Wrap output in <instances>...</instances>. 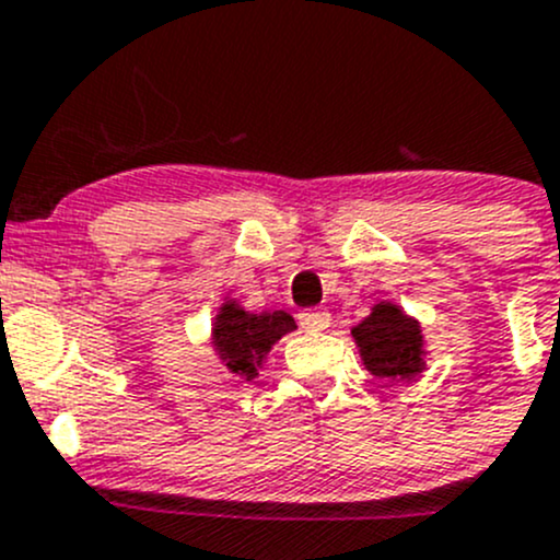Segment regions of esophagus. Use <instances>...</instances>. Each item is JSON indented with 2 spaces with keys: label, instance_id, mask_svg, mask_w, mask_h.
I'll use <instances>...</instances> for the list:
<instances>
[{
  "label": "esophagus",
  "instance_id": "34e87169",
  "mask_svg": "<svg viewBox=\"0 0 560 560\" xmlns=\"http://www.w3.org/2000/svg\"><path fill=\"white\" fill-rule=\"evenodd\" d=\"M328 313L326 310H302L299 313V326L304 328V331H323V328L328 326Z\"/></svg>",
  "mask_w": 560,
  "mask_h": 560
}]
</instances>
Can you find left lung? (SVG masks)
Returning <instances> with one entry per match:
<instances>
[{
  "label": "left lung",
  "instance_id": "1",
  "mask_svg": "<svg viewBox=\"0 0 560 560\" xmlns=\"http://www.w3.org/2000/svg\"><path fill=\"white\" fill-rule=\"evenodd\" d=\"M366 369L377 377L409 380L423 369L420 326L396 304L380 302L366 320L353 328Z\"/></svg>",
  "mask_w": 560,
  "mask_h": 560
}]
</instances>
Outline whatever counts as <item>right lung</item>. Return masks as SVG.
I'll return each instance as SVG.
<instances>
[{
  "instance_id": "add662e5",
  "label": "right lung",
  "mask_w": 560,
  "mask_h": 560,
  "mask_svg": "<svg viewBox=\"0 0 560 560\" xmlns=\"http://www.w3.org/2000/svg\"><path fill=\"white\" fill-rule=\"evenodd\" d=\"M296 323L288 313H261L253 315L237 307V304H223L221 315L215 318L212 339L221 359L226 361L229 372L242 380L256 377V366L269 353L282 334L293 331Z\"/></svg>"
}]
</instances>
